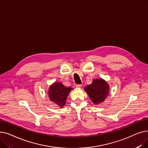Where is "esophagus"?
<instances>
[{"mask_svg":"<svg viewBox=\"0 0 148 148\" xmlns=\"http://www.w3.org/2000/svg\"><path fill=\"white\" fill-rule=\"evenodd\" d=\"M76 88H81L82 86V85L81 84H76Z\"/></svg>","mask_w":148,"mask_h":148,"instance_id":"esophagus-1","label":"esophagus"}]
</instances>
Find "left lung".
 Instances as JSON below:
<instances>
[{
	"instance_id": "left-lung-1",
	"label": "left lung",
	"mask_w": 148,
	"mask_h": 148,
	"mask_svg": "<svg viewBox=\"0 0 148 148\" xmlns=\"http://www.w3.org/2000/svg\"><path fill=\"white\" fill-rule=\"evenodd\" d=\"M85 91L95 104L103 103L109 91V87L106 82L103 79L94 80L92 83L84 88Z\"/></svg>"
}]
</instances>
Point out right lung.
<instances>
[{
  "instance_id": "obj_1",
  "label": "right lung",
  "mask_w": 148,
  "mask_h": 148,
  "mask_svg": "<svg viewBox=\"0 0 148 148\" xmlns=\"http://www.w3.org/2000/svg\"><path fill=\"white\" fill-rule=\"evenodd\" d=\"M73 89L66 88L61 83H54L50 86L49 95L51 101L55 103L60 107L65 106L67 97Z\"/></svg>"
}]
</instances>
